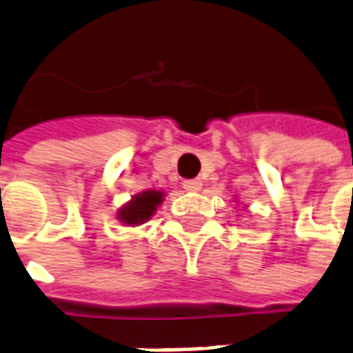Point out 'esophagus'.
<instances>
[{
    "mask_svg": "<svg viewBox=\"0 0 353 353\" xmlns=\"http://www.w3.org/2000/svg\"><path fill=\"white\" fill-rule=\"evenodd\" d=\"M183 188L188 192H198L201 188V181L200 179H187V181H183Z\"/></svg>",
    "mask_w": 353,
    "mask_h": 353,
    "instance_id": "34e87169",
    "label": "esophagus"
}]
</instances>
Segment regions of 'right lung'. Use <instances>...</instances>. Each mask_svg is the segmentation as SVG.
<instances>
[{
    "label": "right lung",
    "instance_id": "right-lung-1",
    "mask_svg": "<svg viewBox=\"0 0 353 353\" xmlns=\"http://www.w3.org/2000/svg\"><path fill=\"white\" fill-rule=\"evenodd\" d=\"M165 200V190H144L134 194L128 203H123L117 211V219L122 222L123 225L134 228V225L146 224L148 220L152 219L157 207Z\"/></svg>",
    "mask_w": 353,
    "mask_h": 353
}]
</instances>
